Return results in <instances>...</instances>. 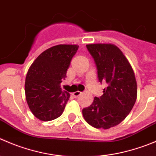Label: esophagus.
I'll return each instance as SVG.
<instances>
[{
  "label": "esophagus",
  "instance_id": "1",
  "mask_svg": "<svg viewBox=\"0 0 156 156\" xmlns=\"http://www.w3.org/2000/svg\"><path fill=\"white\" fill-rule=\"evenodd\" d=\"M81 92L80 91H76L74 92V93H73V96H75V97H78L79 96H80L81 95Z\"/></svg>",
  "mask_w": 156,
  "mask_h": 156
}]
</instances>
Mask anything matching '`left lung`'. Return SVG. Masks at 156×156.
Segmentation results:
<instances>
[{"instance_id":"1","label":"left lung","mask_w":156,"mask_h":156,"mask_svg":"<svg viewBox=\"0 0 156 156\" xmlns=\"http://www.w3.org/2000/svg\"><path fill=\"white\" fill-rule=\"evenodd\" d=\"M87 49L94 59L99 82L108 83L100 98L94 97L83 109L87 123L96 129L111 128L129 115L137 99V83L133 67L123 53L112 44H90Z\"/></svg>"}]
</instances>
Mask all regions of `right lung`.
I'll list each match as a JSON object with an SVG mask.
<instances>
[{
    "instance_id": "obj_1",
    "label": "right lung",
    "mask_w": 156,
    "mask_h": 156,
    "mask_svg": "<svg viewBox=\"0 0 156 156\" xmlns=\"http://www.w3.org/2000/svg\"><path fill=\"white\" fill-rule=\"evenodd\" d=\"M76 44H59L44 50L30 66L25 80V95L30 109L41 121H50L63 113L69 93L60 83L66 76Z\"/></svg>"
}]
</instances>
